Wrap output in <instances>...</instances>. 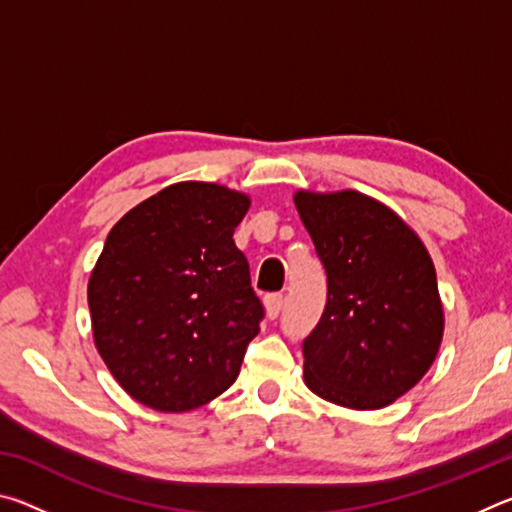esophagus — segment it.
<instances>
[{
	"label": "esophagus",
	"mask_w": 512,
	"mask_h": 512,
	"mask_svg": "<svg viewBox=\"0 0 512 512\" xmlns=\"http://www.w3.org/2000/svg\"><path fill=\"white\" fill-rule=\"evenodd\" d=\"M282 305H284V298L280 296V293H271V296L264 298V307H266V316L268 318H277L280 316L282 311Z\"/></svg>",
	"instance_id": "34e87169"
}]
</instances>
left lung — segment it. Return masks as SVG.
<instances>
[{
    "label": "left lung",
    "instance_id": "1",
    "mask_svg": "<svg viewBox=\"0 0 512 512\" xmlns=\"http://www.w3.org/2000/svg\"><path fill=\"white\" fill-rule=\"evenodd\" d=\"M293 203L327 273L325 311L302 343L305 384L345 409H384L440 350L436 268L422 239L377 198L300 189Z\"/></svg>",
    "mask_w": 512,
    "mask_h": 512
}]
</instances>
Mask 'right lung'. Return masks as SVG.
<instances>
[{
    "label": "right lung",
    "mask_w": 512,
    "mask_h": 512,
    "mask_svg": "<svg viewBox=\"0 0 512 512\" xmlns=\"http://www.w3.org/2000/svg\"><path fill=\"white\" fill-rule=\"evenodd\" d=\"M250 198L185 180L112 225L88 282L94 345L124 391L183 413L235 384L264 307L235 228Z\"/></svg>",
    "instance_id": "right-lung-1"
}]
</instances>
